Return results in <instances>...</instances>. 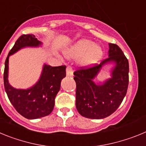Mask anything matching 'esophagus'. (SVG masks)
<instances>
[{
  "label": "esophagus",
  "mask_w": 146,
  "mask_h": 146,
  "mask_svg": "<svg viewBox=\"0 0 146 146\" xmlns=\"http://www.w3.org/2000/svg\"><path fill=\"white\" fill-rule=\"evenodd\" d=\"M66 76L67 77H72L73 76V70L71 66H68L66 68Z\"/></svg>",
  "instance_id": "esophagus-1"
}]
</instances>
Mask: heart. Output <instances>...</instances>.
I'll return each mask as SVG.
<instances>
[{"mask_svg":"<svg viewBox=\"0 0 146 146\" xmlns=\"http://www.w3.org/2000/svg\"><path fill=\"white\" fill-rule=\"evenodd\" d=\"M65 53L69 58H80L79 65L87 68L96 64L102 58L103 50L91 40L81 39L66 50Z\"/></svg>","mask_w":146,"mask_h":146,"instance_id":"1","label":"heart"}]
</instances>
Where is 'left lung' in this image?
<instances>
[{"label": "left lung", "instance_id": "obj_1", "mask_svg": "<svg viewBox=\"0 0 146 146\" xmlns=\"http://www.w3.org/2000/svg\"><path fill=\"white\" fill-rule=\"evenodd\" d=\"M108 57L99 65L74 72L76 108L83 117L102 119L114 113L125 97L129 84V61L117 44H109ZM113 64L111 77L96 84L94 79L102 67Z\"/></svg>", "mask_w": 146, "mask_h": 146}]
</instances>
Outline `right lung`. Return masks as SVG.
Instances as JSON below:
<instances>
[{
  "mask_svg": "<svg viewBox=\"0 0 146 146\" xmlns=\"http://www.w3.org/2000/svg\"><path fill=\"white\" fill-rule=\"evenodd\" d=\"M42 42L34 35H22L17 40L5 61V91L10 102L17 111L28 119H36L47 116L55 106V98L60 91V82L66 77V66H51L44 64L39 79L27 89H17L9 82V60L10 55L25 47H38Z\"/></svg>",
  "mask_w": 146,
  "mask_h": 146,
  "instance_id": "1",
  "label": "right lung"
}]
</instances>
